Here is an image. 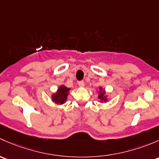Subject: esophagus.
Listing matches in <instances>:
<instances>
[{
  "mask_svg": "<svg viewBox=\"0 0 159 159\" xmlns=\"http://www.w3.org/2000/svg\"><path fill=\"white\" fill-rule=\"evenodd\" d=\"M78 85H79L80 87H83V86H84V85H85L84 81H83V80H81V81H79V82H78Z\"/></svg>",
  "mask_w": 159,
  "mask_h": 159,
  "instance_id": "obj_1",
  "label": "esophagus"
}]
</instances>
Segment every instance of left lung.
Here are the masks:
<instances>
[{"mask_svg": "<svg viewBox=\"0 0 159 159\" xmlns=\"http://www.w3.org/2000/svg\"><path fill=\"white\" fill-rule=\"evenodd\" d=\"M104 93H105L104 91L102 92V93H100V94H99V99H102V100L106 101V98H105V96H104Z\"/></svg>", "mask_w": 159, "mask_h": 159, "instance_id": "8db88e82", "label": "left lung"}]
</instances>
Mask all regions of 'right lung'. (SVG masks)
<instances>
[{"label":"right lung","mask_w":159,"mask_h":159,"mask_svg":"<svg viewBox=\"0 0 159 159\" xmlns=\"http://www.w3.org/2000/svg\"><path fill=\"white\" fill-rule=\"evenodd\" d=\"M70 89L66 87L65 86H61L58 89V91L56 94L53 95V102H57V103L63 104L66 102V98H67L68 92Z\"/></svg>","instance_id":"right-lung-1"}]
</instances>
